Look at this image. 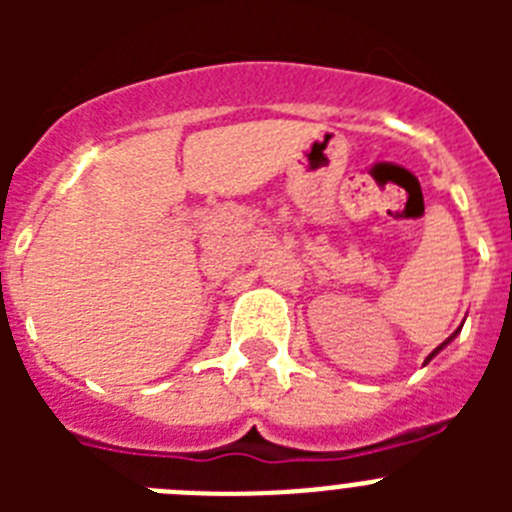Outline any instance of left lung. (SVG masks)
<instances>
[{"label": "left lung", "mask_w": 512, "mask_h": 512, "mask_svg": "<svg viewBox=\"0 0 512 512\" xmlns=\"http://www.w3.org/2000/svg\"><path fill=\"white\" fill-rule=\"evenodd\" d=\"M454 336H456V333H454ZM454 336H451V338H454ZM451 338H449V341H451ZM449 341H443V343H441V346H438V348H436V351H433V354H431V356H428V359H425V361H431V359H433V356H436V354H438V351H441V348H443V346H446V343H449Z\"/></svg>", "instance_id": "1"}]
</instances>
